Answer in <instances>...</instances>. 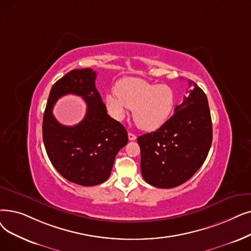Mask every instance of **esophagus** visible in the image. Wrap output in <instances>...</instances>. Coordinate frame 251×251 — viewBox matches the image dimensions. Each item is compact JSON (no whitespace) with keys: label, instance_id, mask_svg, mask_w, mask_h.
Wrapping results in <instances>:
<instances>
[{"label":"esophagus","instance_id":"1","mask_svg":"<svg viewBox=\"0 0 251 251\" xmlns=\"http://www.w3.org/2000/svg\"><path fill=\"white\" fill-rule=\"evenodd\" d=\"M128 138H129V140H135L136 139V135L134 133H132V132H129L128 133Z\"/></svg>","mask_w":251,"mask_h":251}]
</instances>
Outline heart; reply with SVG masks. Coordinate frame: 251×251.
Returning a JSON list of instances; mask_svg holds the SVG:
<instances>
[{"mask_svg":"<svg viewBox=\"0 0 251 251\" xmlns=\"http://www.w3.org/2000/svg\"><path fill=\"white\" fill-rule=\"evenodd\" d=\"M115 93L105 96L108 112L115 119L122 120L127 108H130L135 124L147 131L164 124L176 105V93L170 86L141 79L120 80L116 84Z\"/></svg>","mask_w":251,"mask_h":251,"instance_id":"b5f03b06","label":"heart"}]
</instances>
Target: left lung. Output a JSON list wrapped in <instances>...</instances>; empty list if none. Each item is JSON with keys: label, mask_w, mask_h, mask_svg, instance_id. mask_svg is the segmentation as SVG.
<instances>
[{"label": "left lung", "mask_w": 251, "mask_h": 251, "mask_svg": "<svg viewBox=\"0 0 251 251\" xmlns=\"http://www.w3.org/2000/svg\"><path fill=\"white\" fill-rule=\"evenodd\" d=\"M181 104L156 131L137 137L144 179L160 189H170L189 180L206 160L212 143L208 100L203 90L189 81Z\"/></svg>", "instance_id": "left-lung-1"}]
</instances>
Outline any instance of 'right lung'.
<instances>
[{
    "mask_svg": "<svg viewBox=\"0 0 251 251\" xmlns=\"http://www.w3.org/2000/svg\"><path fill=\"white\" fill-rule=\"evenodd\" d=\"M96 72L73 70L52 86L43 117V141L52 165L74 183L91 187L111 176L116 155L128 143L125 127L106 114L95 87ZM79 95L87 104L85 118L77 126H61L51 110L58 98Z\"/></svg>",
    "mask_w": 251,
    "mask_h": 251,
    "instance_id": "1",
    "label": "right lung"
}]
</instances>
